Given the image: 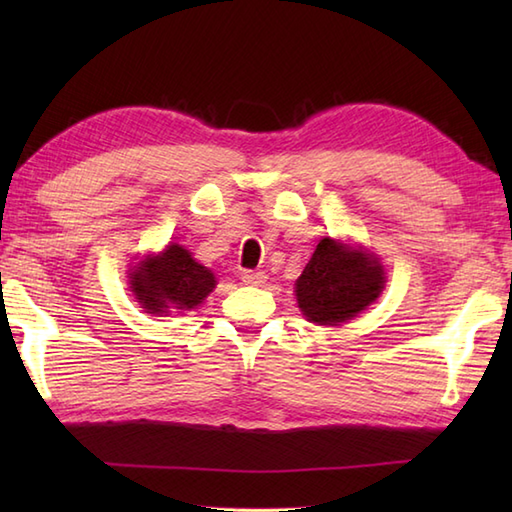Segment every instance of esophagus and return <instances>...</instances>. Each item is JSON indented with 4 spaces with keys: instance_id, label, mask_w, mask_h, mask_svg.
<instances>
[{
    "instance_id": "obj_1",
    "label": "esophagus",
    "mask_w": 512,
    "mask_h": 512,
    "mask_svg": "<svg viewBox=\"0 0 512 512\" xmlns=\"http://www.w3.org/2000/svg\"><path fill=\"white\" fill-rule=\"evenodd\" d=\"M268 275L262 273V270H244L242 281L246 286H264Z\"/></svg>"
}]
</instances>
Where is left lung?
I'll return each instance as SVG.
<instances>
[{
	"label": "left lung",
	"mask_w": 512,
	"mask_h": 512,
	"mask_svg": "<svg viewBox=\"0 0 512 512\" xmlns=\"http://www.w3.org/2000/svg\"><path fill=\"white\" fill-rule=\"evenodd\" d=\"M295 288L303 317L317 325H341L378 299L385 270L361 246L323 237Z\"/></svg>",
	"instance_id": "left-lung-1"
}]
</instances>
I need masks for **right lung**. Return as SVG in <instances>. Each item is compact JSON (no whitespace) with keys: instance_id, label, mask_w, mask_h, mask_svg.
I'll return each mask as SVG.
<instances>
[{"instance_id":"right-lung-1","label":"right lung","mask_w":512,"mask_h":512,"mask_svg":"<svg viewBox=\"0 0 512 512\" xmlns=\"http://www.w3.org/2000/svg\"><path fill=\"white\" fill-rule=\"evenodd\" d=\"M129 273V288L140 308L149 314H165L171 310H193L215 288V275L195 262L180 244H169L158 255H147Z\"/></svg>"}]
</instances>
